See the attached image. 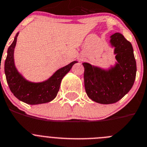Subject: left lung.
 Returning <instances> with one entry per match:
<instances>
[{
	"instance_id": "1",
	"label": "left lung",
	"mask_w": 147,
	"mask_h": 147,
	"mask_svg": "<svg viewBox=\"0 0 147 147\" xmlns=\"http://www.w3.org/2000/svg\"><path fill=\"white\" fill-rule=\"evenodd\" d=\"M111 44L115 47L117 63L115 67L105 71L83 63L84 85L88 96L103 105L117 102L129 92L136 75V62L131 42L122 34L111 36Z\"/></svg>"
}]
</instances>
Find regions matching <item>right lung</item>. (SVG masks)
<instances>
[{
    "instance_id": "obj_1",
    "label": "right lung",
    "mask_w": 147,
    "mask_h": 147,
    "mask_svg": "<svg viewBox=\"0 0 147 147\" xmlns=\"http://www.w3.org/2000/svg\"><path fill=\"white\" fill-rule=\"evenodd\" d=\"M17 35L18 33L8 49L4 64L5 78L11 91L18 99L28 105H39L52 101L58 94L62 78L77 61H72L57 70L46 81L38 83L27 81L17 72L13 61Z\"/></svg>"
}]
</instances>
